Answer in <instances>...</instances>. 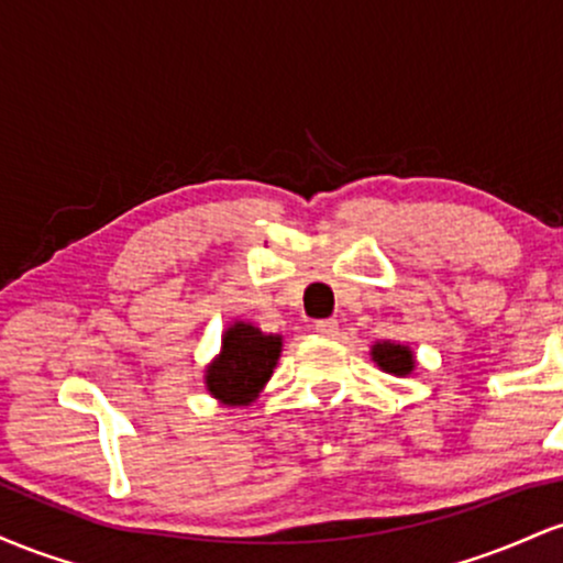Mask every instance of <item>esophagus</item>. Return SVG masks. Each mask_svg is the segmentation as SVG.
Wrapping results in <instances>:
<instances>
[{"mask_svg": "<svg viewBox=\"0 0 563 563\" xmlns=\"http://www.w3.org/2000/svg\"><path fill=\"white\" fill-rule=\"evenodd\" d=\"M313 330L324 334V338H334V334H338V319H319L313 324Z\"/></svg>", "mask_w": 563, "mask_h": 563, "instance_id": "1", "label": "esophagus"}]
</instances>
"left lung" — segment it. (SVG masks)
Returning a JSON list of instances; mask_svg holds the SVG:
<instances>
[{"label":"left lung","mask_w":563,"mask_h":563,"mask_svg":"<svg viewBox=\"0 0 563 563\" xmlns=\"http://www.w3.org/2000/svg\"><path fill=\"white\" fill-rule=\"evenodd\" d=\"M372 356H375V362L380 369L394 372V375H409L415 366L412 351L396 343H377L375 349H372Z\"/></svg>","instance_id":"left-lung-1"}]
</instances>
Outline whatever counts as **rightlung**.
I'll return each mask as SVG.
<instances>
[{"label":"right lung","instance_id":"add662e5","mask_svg":"<svg viewBox=\"0 0 563 563\" xmlns=\"http://www.w3.org/2000/svg\"><path fill=\"white\" fill-rule=\"evenodd\" d=\"M282 338L263 334L252 324H233L223 338V351L207 369V388L225 404H250L268 383Z\"/></svg>","mask_w":563,"mask_h":563}]
</instances>
